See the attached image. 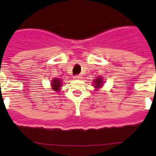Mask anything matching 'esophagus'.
<instances>
[{"label": "esophagus", "instance_id": "obj_1", "mask_svg": "<svg viewBox=\"0 0 156 156\" xmlns=\"http://www.w3.org/2000/svg\"><path fill=\"white\" fill-rule=\"evenodd\" d=\"M81 78V76L80 75H76L74 76V78H75V79H79V78Z\"/></svg>", "mask_w": 156, "mask_h": 156}]
</instances>
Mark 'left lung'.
<instances>
[{"label":"left lung","instance_id":"8db88e82","mask_svg":"<svg viewBox=\"0 0 156 156\" xmlns=\"http://www.w3.org/2000/svg\"><path fill=\"white\" fill-rule=\"evenodd\" d=\"M102 78H97L96 80H94V83H95V87H101L102 85Z\"/></svg>","mask_w":156,"mask_h":156}]
</instances>
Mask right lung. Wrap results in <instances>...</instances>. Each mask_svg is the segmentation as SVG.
<instances>
[{"label": "right lung", "instance_id": "right-lung-1", "mask_svg": "<svg viewBox=\"0 0 156 156\" xmlns=\"http://www.w3.org/2000/svg\"><path fill=\"white\" fill-rule=\"evenodd\" d=\"M61 81H60V80L58 79H54L53 81H52V89H53L54 90H55V91H58V90H59L60 87H61Z\"/></svg>", "mask_w": 156, "mask_h": 156}]
</instances>
